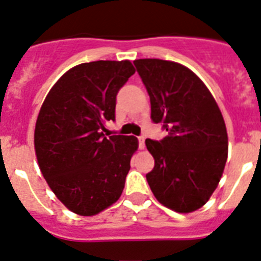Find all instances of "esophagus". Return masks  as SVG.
<instances>
[{
	"mask_svg": "<svg viewBox=\"0 0 261 261\" xmlns=\"http://www.w3.org/2000/svg\"><path fill=\"white\" fill-rule=\"evenodd\" d=\"M138 140H139V148H140V149H144V147H145L144 136H139V138H138Z\"/></svg>",
	"mask_w": 261,
	"mask_h": 261,
	"instance_id": "obj_1",
	"label": "esophagus"
}]
</instances>
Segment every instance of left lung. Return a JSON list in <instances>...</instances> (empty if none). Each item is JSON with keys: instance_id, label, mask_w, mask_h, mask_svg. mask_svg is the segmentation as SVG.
Returning a JSON list of instances; mask_svg holds the SVG:
<instances>
[{"instance_id": "obj_1", "label": "left lung", "mask_w": 261, "mask_h": 261, "mask_svg": "<svg viewBox=\"0 0 261 261\" xmlns=\"http://www.w3.org/2000/svg\"><path fill=\"white\" fill-rule=\"evenodd\" d=\"M151 100V118L163 123V140H145L154 159L147 177L154 198L170 210H199L217 187L227 159L221 110L205 84L171 61H134Z\"/></svg>"}]
</instances>
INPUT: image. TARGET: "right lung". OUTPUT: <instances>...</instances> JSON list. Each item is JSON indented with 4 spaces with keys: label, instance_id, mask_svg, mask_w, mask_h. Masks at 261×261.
<instances>
[{
    "label": "right lung",
    "instance_id": "obj_1",
    "mask_svg": "<svg viewBox=\"0 0 261 261\" xmlns=\"http://www.w3.org/2000/svg\"><path fill=\"white\" fill-rule=\"evenodd\" d=\"M135 72L130 61L81 63L51 87L35 127L44 178L71 212L93 216L116 203L125 187L135 136H105L116 119L117 93Z\"/></svg>",
    "mask_w": 261,
    "mask_h": 261
}]
</instances>
